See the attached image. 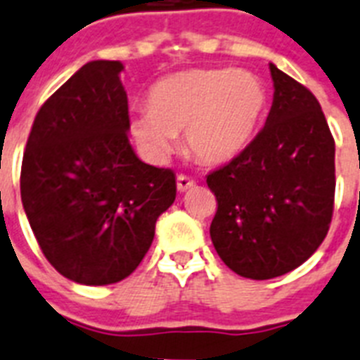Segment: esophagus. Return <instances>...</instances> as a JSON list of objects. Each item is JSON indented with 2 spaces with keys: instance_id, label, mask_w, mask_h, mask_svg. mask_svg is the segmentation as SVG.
<instances>
[{
  "instance_id": "1",
  "label": "esophagus",
  "mask_w": 360,
  "mask_h": 360,
  "mask_svg": "<svg viewBox=\"0 0 360 360\" xmlns=\"http://www.w3.org/2000/svg\"><path fill=\"white\" fill-rule=\"evenodd\" d=\"M195 184H196L195 180L189 176H186V174H180V176L176 178V187L180 193L187 191V189H193V187H195Z\"/></svg>"
}]
</instances>
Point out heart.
Returning a JSON list of instances; mask_svg holds the SVG:
<instances>
[{
    "label": "heart",
    "instance_id": "obj_1",
    "mask_svg": "<svg viewBox=\"0 0 360 360\" xmlns=\"http://www.w3.org/2000/svg\"><path fill=\"white\" fill-rule=\"evenodd\" d=\"M268 94L259 76L235 69H191L165 76L149 91V109L129 127L149 158L162 162L184 131L187 150L202 164H226L253 142Z\"/></svg>",
    "mask_w": 360,
    "mask_h": 360
}]
</instances>
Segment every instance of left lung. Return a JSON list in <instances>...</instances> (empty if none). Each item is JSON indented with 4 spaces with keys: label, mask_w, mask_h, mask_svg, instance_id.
Segmentation results:
<instances>
[{
    "label": "left lung",
    "mask_w": 360,
    "mask_h": 360,
    "mask_svg": "<svg viewBox=\"0 0 360 360\" xmlns=\"http://www.w3.org/2000/svg\"><path fill=\"white\" fill-rule=\"evenodd\" d=\"M266 125L229 164L207 174L218 210L210 233L236 275L268 281L317 251L330 229L335 142L311 91L269 63Z\"/></svg>",
    "instance_id": "left-lung-1"
}]
</instances>
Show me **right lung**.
I'll return each instance as SVG.
<instances>
[{
	"mask_svg": "<svg viewBox=\"0 0 360 360\" xmlns=\"http://www.w3.org/2000/svg\"><path fill=\"white\" fill-rule=\"evenodd\" d=\"M120 61H89L41 105L21 164V202L45 259L85 285L124 281L176 198L171 169L129 142Z\"/></svg>",
	"mask_w": 360,
	"mask_h": 360,
	"instance_id": "add662e5",
	"label": "right lung"
}]
</instances>
